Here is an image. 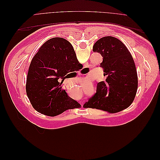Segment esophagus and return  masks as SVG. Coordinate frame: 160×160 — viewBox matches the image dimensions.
Instances as JSON below:
<instances>
[{
  "mask_svg": "<svg viewBox=\"0 0 160 160\" xmlns=\"http://www.w3.org/2000/svg\"><path fill=\"white\" fill-rule=\"evenodd\" d=\"M81 107H83V103H81Z\"/></svg>",
  "mask_w": 160,
  "mask_h": 160,
  "instance_id": "1",
  "label": "esophagus"
}]
</instances>
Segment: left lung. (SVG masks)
Masks as SVG:
<instances>
[{"label": "left lung", "mask_w": 160, "mask_h": 160, "mask_svg": "<svg viewBox=\"0 0 160 160\" xmlns=\"http://www.w3.org/2000/svg\"><path fill=\"white\" fill-rule=\"evenodd\" d=\"M103 57L100 67L105 81L97 85L96 93L83 105L85 108L119 112L132 103L138 89V74L131 53L118 38H101L93 47Z\"/></svg>", "instance_id": "obj_1"}]
</instances>
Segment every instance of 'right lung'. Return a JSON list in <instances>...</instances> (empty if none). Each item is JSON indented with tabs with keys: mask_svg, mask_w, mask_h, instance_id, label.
Instances as JSON below:
<instances>
[{
	"mask_svg": "<svg viewBox=\"0 0 160 160\" xmlns=\"http://www.w3.org/2000/svg\"><path fill=\"white\" fill-rule=\"evenodd\" d=\"M82 67L68 41L55 37L46 41L32 58L27 74L26 91L33 108L54 117L67 109L80 108L61 84L68 73L77 72Z\"/></svg>",
	"mask_w": 160,
	"mask_h": 160,
	"instance_id": "obj_1",
	"label": "right lung"
}]
</instances>
